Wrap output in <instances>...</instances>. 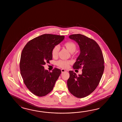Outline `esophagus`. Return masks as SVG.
<instances>
[{
    "instance_id": "1",
    "label": "esophagus",
    "mask_w": 122,
    "mask_h": 122,
    "mask_svg": "<svg viewBox=\"0 0 122 122\" xmlns=\"http://www.w3.org/2000/svg\"><path fill=\"white\" fill-rule=\"evenodd\" d=\"M65 71H66L64 70V69H61V72H62V73L64 72H65Z\"/></svg>"
}]
</instances>
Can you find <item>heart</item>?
<instances>
[{
    "label": "heart",
    "instance_id": "b5f03b06",
    "mask_svg": "<svg viewBox=\"0 0 122 122\" xmlns=\"http://www.w3.org/2000/svg\"><path fill=\"white\" fill-rule=\"evenodd\" d=\"M63 46L66 48V50L71 53L74 52L76 48V44L72 41H67L64 43ZM59 51V47L58 46H56L52 49L51 51V55L53 58H56ZM72 63V61L71 60H59L57 62L56 64L58 66L63 68H68L69 65Z\"/></svg>",
    "mask_w": 122,
    "mask_h": 122
}]
</instances>
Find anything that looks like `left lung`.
<instances>
[{
	"instance_id": "8db88e82",
	"label": "left lung",
	"mask_w": 122,
	"mask_h": 122,
	"mask_svg": "<svg viewBox=\"0 0 122 122\" xmlns=\"http://www.w3.org/2000/svg\"><path fill=\"white\" fill-rule=\"evenodd\" d=\"M69 37L76 41L80 48V54L74 63V69L82 68V73L77 76L70 71L67 81L69 92L78 98L88 96L98 85L104 70V59L100 46L95 41L80 34Z\"/></svg>"
}]
</instances>
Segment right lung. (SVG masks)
<instances>
[{"mask_svg": "<svg viewBox=\"0 0 122 122\" xmlns=\"http://www.w3.org/2000/svg\"><path fill=\"white\" fill-rule=\"evenodd\" d=\"M64 36L44 34L29 41L22 50L20 63V74L27 88L33 94L46 96L53 89L61 71L55 68L51 72L44 65L52 59V49Z\"/></svg>", "mask_w": 122, "mask_h": 122, "instance_id": "obj_1", "label": "right lung"}]
</instances>
